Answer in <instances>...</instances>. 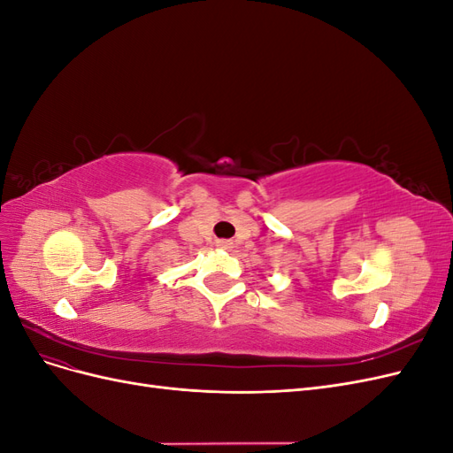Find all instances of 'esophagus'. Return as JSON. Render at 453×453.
Wrapping results in <instances>:
<instances>
[{"label":"esophagus","mask_w":453,"mask_h":453,"mask_svg":"<svg viewBox=\"0 0 453 453\" xmlns=\"http://www.w3.org/2000/svg\"><path fill=\"white\" fill-rule=\"evenodd\" d=\"M215 243H217V248L226 250V251H230L232 248H234V242H232V240H217Z\"/></svg>","instance_id":"esophagus-1"}]
</instances>
